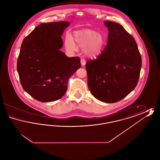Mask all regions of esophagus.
I'll return each instance as SVG.
<instances>
[{"label":"esophagus","instance_id":"esophagus-1","mask_svg":"<svg viewBox=\"0 0 160 160\" xmlns=\"http://www.w3.org/2000/svg\"><path fill=\"white\" fill-rule=\"evenodd\" d=\"M80 62H81V64H82V66H84V65H86V61H85V59H83V58H82V59H81Z\"/></svg>","mask_w":160,"mask_h":160}]
</instances>
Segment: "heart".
I'll return each instance as SVG.
<instances>
[{"mask_svg": "<svg viewBox=\"0 0 160 160\" xmlns=\"http://www.w3.org/2000/svg\"><path fill=\"white\" fill-rule=\"evenodd\" d=\"M74 38L78 46L84 48V53L88 57L96 58L102 53L105 45V40L98 32L87 29L77 31ZM65 46L69 52H74L78 50V46L71 35L65 39Z\"/></svg>", "mask_w": 160, "mask_h": 160, "instance_id": "obj_1", "label": "heart"}]
</instances>
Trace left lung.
Masks as SVG:
<instances>
[{"label": "left lung", "instance_id": "8db88e82", "mask_svg": "<svg viewBox=\"0 0 160 160\" xmlns=\"http://www.w3.org/2000/svg\"><path fill=\"white\" fill-rule=\"evenodd\" d=\"M104 23L108 30L107 46L97 59L86 62V68L92 94L101 101L113 103L136 87L142 57L134 38L122 26Z\"/></svg>", "mask_w": 160, "mask_h": 160}]
</instances>
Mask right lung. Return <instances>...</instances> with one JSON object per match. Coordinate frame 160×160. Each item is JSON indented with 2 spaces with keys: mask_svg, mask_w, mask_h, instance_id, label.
I'll return each mask as SVG.
<instances>
[{
  "mask_svg": "<svg viewBox=\"0 0 160 160\" xmlns=\"http://www.w3.org/2000/svg\"><path fill=\"white\" fill-rule=\"evenodd\" d=\"M68 22L42 23L23 39L17 68L23 89L41 102L61 99L69 77L80 68L78 57L60 50Z\"/></svg>",
  "mask_w": 160,
  "mask_h": 160,
  "instance_id": "1",
  "label": "right lung"
}]
</instances>
